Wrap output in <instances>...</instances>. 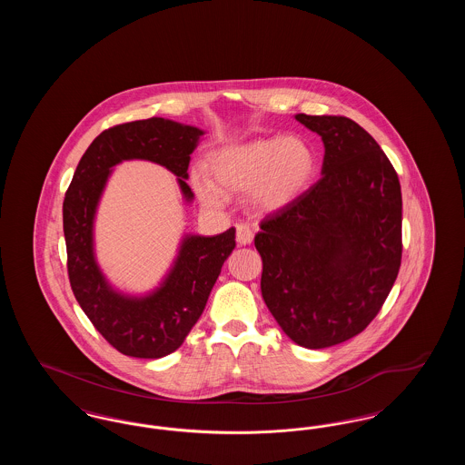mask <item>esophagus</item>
<instances>
[{"instance_id":"1","label":"esophagus","mask_w":465,"mask_h":465,"mask_svg":"<svg viewBox=\"0 0 465 465\" xmlns=\"http://www.w3.org/2000/svg\"><path fill=\"white\" fill-rule=\"evenodd\" d=\"M252 237H254V232L251 230L249 224H245V223L237 224V242L241 245H247V243L252 242Z\"/></svg>"}]
</instances>
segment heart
Returning a JSON list of instances; mask_svg holds the SVG:
<instances>
[{"mask_svg":"<svg viewBox=\"0 0 465 465\" xmlns=\"http://www.w3.org/2000/svg\"><path fill=\"white\" fill-rule=\"evenodd\" d=\"M313 169L315 155L303 139L266 137L213 152L205 162L209 177H193V190L209 209L223 207L228 195L249 192L254 207L277 211L305 188Z\"/></svg>","mask_w":465,"mask_h":465,"instance_id":"obj_1","label":"heart"}]
</instances>
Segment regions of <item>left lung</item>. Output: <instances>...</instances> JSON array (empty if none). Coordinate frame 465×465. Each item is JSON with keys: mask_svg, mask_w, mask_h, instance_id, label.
Returning a JSON list of instances; mask_svg holds the SVG:
<instances>
[{"mask_svg": "<svg viewBox=\"0 0 465 465\" xmlns=\"http://www.w3.org/2000/svg\"><path fill=\"white\" fill-rule=\"evenodd\" d=\"M324 143L322 177L260 224L262 294L289 338L326 349L366 330L401 266L398 174L347 116L296 114Z\"/></svg>", "mask_w": 465, "mask_h": 465, "instance_id": "left-lung-1", "label": "left lung"}]
</instances>
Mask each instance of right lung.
Instances as JSON below:
<instances>
[{
  "mask_svg": "<svg viewBox=\"0 0 465 465\" xmlns=\"http://www.w3.org/2000/svg\"><path fill=\"white\" fill-rule=\"evenodd\" d=\"M203 131L167 118L122 124L99 134L82 156L63 203L67 275L94 328L118 352L158 359L177 351L199 321L235 247V228L214 237L184 235L163 282L144 296L111 288L94 254V220L111 169L124 160H150L169 169L186 202L190 155Z\"/></svg>",
  "mask_w": 465,
  "mask_h": 465,
  "instance_id": "right-lung-1",
  "label": "right lung"
}]
</instances>
